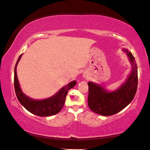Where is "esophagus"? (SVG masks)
<instances>
[{
    "label": "esophagus",
    "instance_id": "1",
    "mask_svg": "<svg viewBox=\"0 0 150 150\" xmlns=\"http://www.w3.org/2000/svg\"><path fill=\"white\" fill-rule=\"evenodd\" d=\"M86 77H85V78H86Z\"/></svg>",
    "mask_w": 150,
    "mask_h": 150
}]
</instances>
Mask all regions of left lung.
<instances>
[{
  "instance_id": "1",
  "label": "left lung",
  "mask_w": 150,
  "mask_h": 150,
  "mask_svg": "<svg viewBox=\"0 0 150 150\" xmlns=\"http://www.w3.org/2000/svg\"><path fill=\"white\" fill-rule=\"evenodd\" d=\"M127 53L132 64V71L117 89L108 91L103 86L88 82L89 95L88 106L93 112L104 116L117 114L129 105L133 100L137 93L138 86V70L135 59L127 50L123 49Z\"/></svg>"
}]
</instances>
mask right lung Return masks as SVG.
<instances>
[{"mask_svg": "<svg viewBox=\"0 0 150 150\" xmlns=\"http://www.w3.org/2000/svg\"><path fill=\"white\" fill-rule=\"evenodd\" d=\"M21 55L19 57L14 69V87L16 97L19 102L28 111L38 116H50L58 114L64 106L68 91L74 87L76 81H72L70 82L67 86L62 87L56 94L50 98L43 100L32 99L22 92L17 76V65L20 60Z\"/></svg>", "mask_w": 150, "mask_h": 150, "instance_id": "1", "label": "right lung"}]
</instances>
